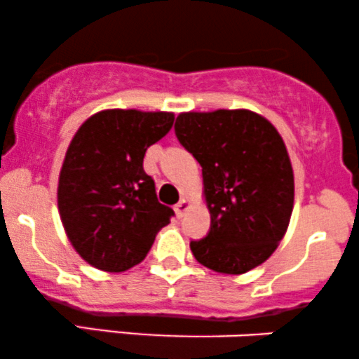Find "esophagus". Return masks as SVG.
Here are the masks:
<instances>
[{"mask_svg":"<svg viewBox=\"0 0 359 359\" xmlns=\"http://www.w3.org/2000/svg\"><path fill=\"white\" fill-rule=\"evenodd\" d=\"M191 201H189V199H182V201H180V203L179 204H177L175 205V214H177V217H184V214L185 212H187L189 211V209H191Z\"/></svg>","mask_w":359,"mask_h":359,"instance_id":"34e87169","label":"esophagus"}]
</instances>
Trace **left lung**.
Wrapping results in <instances>:
<instances>
[{
	"instance_id": "left-lung-1",
	"label": "left lung",
	"mask_w": 359,
	"mask_h": 359,
	"mask_svg": "<svg viewBox=\"0 0 359 359\" xmlns=\"http://www.w3.org/2000/svg\"><path fill=\"white\" fill-rule=\"evenodd\" d=\"M179 142L203 167L211 231L191 241L194 258L217 273L262 265L285 236L294 209V170L282 137L250 109L180 113Z\"/></svg>"
}]
</instances>
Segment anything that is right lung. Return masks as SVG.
<instances>
[{"label": "right lung", "mask_w": 359, "mask_h": 359, "mask_svg": "<svg viewBox=\"0 0 359 359\" xmlns=\"http://www.w3.org/2000/svg\"><path fill=\"white\" fill-rule=\"evenodd\" d=\"M174 119L168 111L102 109L74 135L57 205L74 250L94 269L119 273L138 265L174 216L143 170L147 148L165 137Z\"/></svg>", "instance_id": "right-lung-1"}]
</instances>
